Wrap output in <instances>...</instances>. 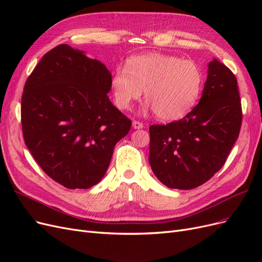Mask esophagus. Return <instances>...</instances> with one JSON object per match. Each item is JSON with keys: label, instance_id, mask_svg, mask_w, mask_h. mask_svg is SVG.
<instances>
[{"label": "esophagus", "instance_id": "34e87169", "mask_svg": "<svg viewBox=\"0 0 262 262\" xmlns=\"http://www.w3.org/2000/svg\"><path fill=\"white\" fill-rule=\"evenodd\" d=\"M132 126H133V129H137V130L142 129V128H143V123H141L139 121H133Z\"/></svg>", "mask_w": 262, "mask_h": 262}]
</instances>
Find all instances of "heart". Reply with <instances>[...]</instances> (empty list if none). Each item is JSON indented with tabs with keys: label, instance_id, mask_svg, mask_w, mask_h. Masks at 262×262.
I'll return each mask as SVG.
<instances>
[{
	"label": "heart",
	"instance_id": "obj_1",
	"mask_svg": "<svg viewBox=\"0 0 262 262\" xmlns=\"http://www.w3.org/2000/svg\"><path fill=\"white\" fill-rule=\"evenodd\" d=\"M202 85L203 73L195 62L157 52L131 57L112 78L119 109H130L144 91L146 108L163 121L184 118L199 99Z\"/></svg>",
	"mask_w": 262,
	"mask_h": 262
}]
</instances>
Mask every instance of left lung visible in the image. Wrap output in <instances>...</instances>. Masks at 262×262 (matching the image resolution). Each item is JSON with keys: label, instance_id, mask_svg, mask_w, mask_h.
I'll return each mask as SVG.
<instances>
[{"label": "left lung", "instance_id": "8db88e82", "mask_svg": "<svg viewBox=\"0 0 262 262\" xmlns=\"http://www.w3.org/2000/svg\"><path fill=\"white\" fill-rule=\"evenodd\" d=\"M201 99L178 121L149 126L148 162L154 175L171 189L201 186L226 161L242 125L237 80L217 59L208 64Z\"/></svg>", "mask_w": 262, "mask_h": 262}]
</instances>
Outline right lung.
<instances>
[{
    "instance_id": "obj_1",
    "label": "right lung",
    "mask_w": 262,
    "mask_h": 262,
    "mask_svg": "<svg viewBox=\"0 0 262 262\" xmlns=\"http://www.w3.org/2000/svg\"><path fill=\"white\" fill-rule=\"evenodd\" d=\"M112 73L83 50L60 45L27 78L21 97L25 143L42 170L69 189L105 176L131 120L112 104Z\"/></svg>"
}]
</instances>
